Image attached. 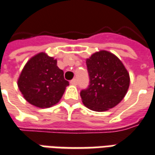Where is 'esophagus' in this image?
I'll use <instances>...</instances> for the list:
<instances>
[{
    "label": "esophagus",
    "instance_id": "1",
    "mask_svg": "<svg viewBox=\"0 0 155 155\" xmlns=\"http://www.w3.org/2000/svg\"><path fill=\"white\" fill-rule=\"evenodd\" d=\"M71 84L73 85H76L77 84V79L76 78H75V79H73L72 80H71Z\"/></svg>",
    "mask_w": 155,
    "mask_h": 155
}]
</instances>
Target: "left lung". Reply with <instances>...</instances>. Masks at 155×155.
I'll list each match as a JSON object with an SVG mask.
<instances>
[{
	"mask_svg": "<svg viewBox=\"0 0 155 155\" xmlns=\"http://www.w3.org/2000/svg\"><path fill=\"white\" fill-rule=\"evenodd\" d=\"M90 84L80 97L87 108L104 112L117 105L130 87V74L119 58L107 51L92 54L86 59Z\"/></svg>",
	"mask_w": 155,
	"mask_h": 155,
	"instance_id": "left-lung-1",
	"label": "left lung"
}]
</instances>
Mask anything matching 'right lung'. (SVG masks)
<instances>
[{"mask_svg":"<svg viewBox=\"0 0 155 155\" xmlns=\"http://www.w3.org/2000/svg\"><path fill=\"white\" fill-rule=\"evenodd\" d=\"M68 85L63 70L57 66V59L45 52L28 60L18 80L19 90L26 101L41 108L58 103Z\"/></svg>","mask_w":155,"mask_h":155,"instance_id":"1","label":"right lung"}]
</instances>
